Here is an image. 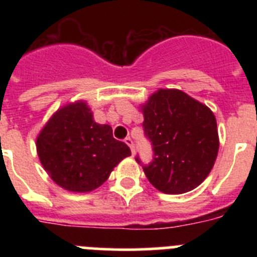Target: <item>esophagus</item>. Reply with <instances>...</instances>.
<instances>
[{
	"mask_svg": "<svg viewBox=\"0 0 257 257\" xmlns=\"http://www.w3.org/2000/svg\"><path fill=\"white\" fill-rule=\"evenodd\" d=\"M124 143H126V144L128 145V147H130L131 153H133V156H134V154H135V145H134L133 139H131V138H126V139H124Z\"/></svg>",
	"mask_w": 257,
	"mask_h": 257,
	"instance_id": "obj_1",
	"label": "esophagus"
}]
</instances>
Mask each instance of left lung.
I'll return each instance as SVG.
<instances>
[{
    "label": "left lung",
    "mask_w": 257,
    "mask_h": 257,
    "mask_svg": "<svg viewBox=\"0 0 257 257\" xmlns=\"http://www.w3.org/2000/svg\"><path fill=\"white\" fill-rule=\"evenodd\" d=\"M144 134L153 161L143 165L149 183L166 194L197 188L208 176L219 152L216 118L205 104L180 90L160 88L142 106Z\"/></svg>",
    "instance_id": "1"
}]
</instances>
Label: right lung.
Here are the masks:
<instances>
[{"mask_svg":"<svg viewBox=\"0 0 257 257\" xmlns=\"http://www.w3.org/2000/svg\"><path fill=\"white\" fill-rule=\"evenodd\" d=\"M37 153L50 178L69 192H91L106 181L123 158L124 143L113 138L112 127L94 121L85 101L58 109L37 136Z\"/></svg>","mask_w":257,"mask_h":257,"instance_id":"add662e5","label":"right lung"}]
</instances>
